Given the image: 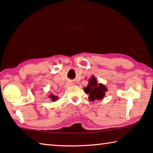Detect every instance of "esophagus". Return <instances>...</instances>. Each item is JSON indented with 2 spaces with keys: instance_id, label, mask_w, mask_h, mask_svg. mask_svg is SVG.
Segmentation results:
<instances>
[{
  "instance_id": "obj_1",
  "label": "esophagus",
  "mask_w": 153,
  "mask_h": 153,
  "mask_svg": "<svg viewBox=\"0 0 153 153\" xmlns=\"http://www.w3.org/2000/svg\"><path fill=\"white\" fill-rule=\"evenodd\" d=\"M72 84H73V83H72V82H71V81H70V82H67L66 84V87H69L70 86H71Z\"/></svg>"
}]
</instances>
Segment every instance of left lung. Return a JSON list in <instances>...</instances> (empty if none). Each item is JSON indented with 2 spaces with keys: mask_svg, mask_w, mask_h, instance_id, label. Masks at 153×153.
<instances>
[{
  "mask_svg": "<svg viewBox=\"0 0 153 153\" xmlns=\"http://www.w3.org/2000/svg\"><path fill=\"white\" fill-rule=\"evenodd\" d=\"M84 91L89 94V99L91 101H94L103 98L106 88L103 85L97 84L96 78L93 76L89 80L88 86L84 88Z\"/></svg>",
  "mask_w": 153,
  "mask_h": 153,
  "instance_id": "obj_1",
  "label": "left lung"
}]
</instances>
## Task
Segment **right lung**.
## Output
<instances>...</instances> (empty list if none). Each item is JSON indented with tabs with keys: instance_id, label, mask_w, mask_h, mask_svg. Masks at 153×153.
I'll return each mask as SVG.
<instances>
[{
	"instance_id": "right-lung-1",
	"label": "right lung",
	"mask_w": 153,
	"mask_h": 153,
	"mask_svg": "<svg viewBox=\"0 0 153 153\" xmlns=\"http://www.w3.org/2000/svg\"><path fill=\"white\" fill-rule=\"evenodd\" d=\"M50 97H51V100H53V101H56V100L57 99V96H53V95H51V96H50Z\"/></svg>"
}]
</instances>
